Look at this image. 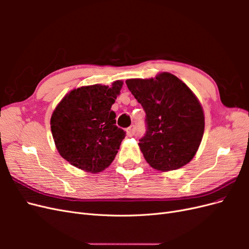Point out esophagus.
I'll return each instance as SVG.
<instances>
[{
    "label": "esophagus",
    "mask_w": 249,
    "mask_h": 249,
    "mask_svg": "<svg viewBox=\"0 0 249 249\" xmlns=\"http://www.w3.org/2000/svg\"><path fill=\"white\" fill-rule=\"evenodd\" d=\"M126 134H127V136H130V137L134 136V135L136 134V126L131 125L130 127H127V129H126Z\"/></svg>",
    "instance_id": "34e87169"
}]
</instances>
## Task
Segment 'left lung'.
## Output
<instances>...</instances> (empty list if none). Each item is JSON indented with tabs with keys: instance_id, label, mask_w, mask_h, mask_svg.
I'll use <instances>...</instances> for the list:
<instances>
[{
	"instance_id": "8db88e82",
	"label": "left lung",
	"mask_w": 249,
	"mask_h": 249,
	"mask_svg": "<svg viewBox=\"0 0 249 249\" xmlns=\"http://www.w3.org/2000/svg\"><path fill=\"white\" fill-rule=\"evenodd\" d=\"M125 84L145 112L146 132L139 146L146 162L161 171L189 163L205 131L202 108L189 87L169 72Z\"/></svg>"
}]
</instances>
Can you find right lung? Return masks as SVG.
<instances>
[{
  "instance_id": "obj_1",
  "label": "right lung",
  "mask_w": 249,
  "mask_h": 249,
  "mask_svg": "<svg viewBox=\"0 0 249 249\" xmlns=\"http://www.w3.org/2000/svg\"><path fill=\"white\" fill-rule=\"evenodd\" d=\"M123 81L112 86L92 85L73 89L58 104L51 130L59 154L73 166L100 172L114 160L125 132L118 127L111 110Z\"/></svg>"
}]
</instances>
